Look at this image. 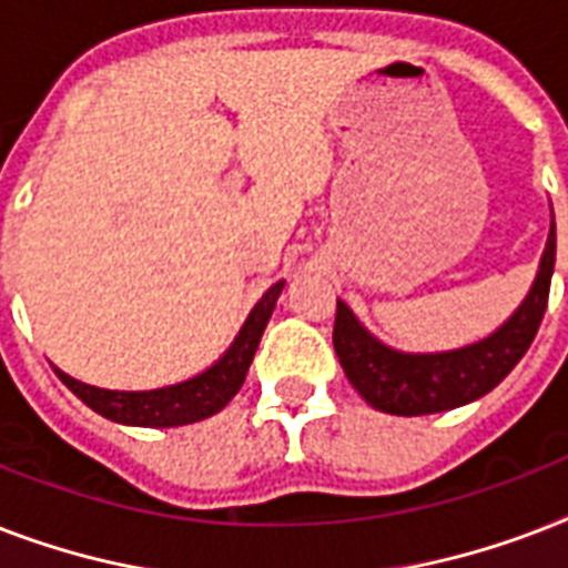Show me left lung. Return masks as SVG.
<instances>
[{
    "instance_id": "8db88e82",
    "label": "left lung",
    "mask_w": 568,
    "mask_h": 568,
    "mask_svg": "<svg viewBox=\"0 0 568 568\" xmlns=\"http://www.w3.org/2000/svg\"><path fill=\"white\" fill-rule=\"evenodd\" d=\"M557 235L555 221L548 232L546 253L539 262L537 280L521 306L495 329L493 336L475 345L442 351V354H400L368 333L345 303H336V345L338 363L359 395L392 415H430L454 406L471 404L493 392L528 354L548 306V288L555 274Z\"/></svg>"
}]
</instances>
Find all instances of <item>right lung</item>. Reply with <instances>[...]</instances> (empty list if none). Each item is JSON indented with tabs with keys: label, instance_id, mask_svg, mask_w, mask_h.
Listing matches in <instances>:
<instances>
[{
	"label": "right lung",
	"instance_id": "right-lung-1",
	"mask_svg": "<svg viewBox=\"0 0 568 568\" xmlns=\"http://www.w3.org/2000/svg\"><path fill=\"white\" fill-rule=\"evenodd\" d=\"M285 283H274L262 294V301L253 306V312L244 321V327L230 345V351L203 374L176 383V386L150 388V392H111V388H97L88 383H79L70 374L58 372L70 392L82 397L93 413L105 415L118 424H135V427H180V424L203 422L209 415L221 413L232 397L239 395L241 383L247 377V368L256 354L258 338L265 333L267 318L276 306V297Z\"/></svg>",
	"mask_w": 568,
	"mask_h": 568
}]
</instances>
